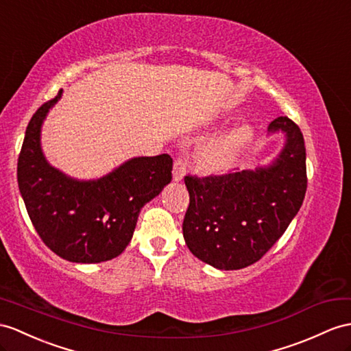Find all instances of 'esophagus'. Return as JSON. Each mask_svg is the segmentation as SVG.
Masks as SVG:
<instances>
[{
  "instance_id": "34e87169",
  "label": "esophagus",
  "mask_w": 351,
  "mask_h": 351,
  "mask_svg": "<svg viewBox=\"0 0 351 351\" xmlns=\"http://www.w3.org/2000/svg\"><path fill=\"white\" fill-rule=\"evenodd\" d=\"M186 169H187V156L183 153V155L178 156L174 162V171H173L174 182L183 180V177L186 174Z\"/></svg>"
}]
</instances>
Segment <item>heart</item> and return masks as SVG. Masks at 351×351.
<instances>
[{"mask_svg":"<svg viewBox=\"0 0 351 351\" xmlns=\"http://www.w3.org/2000/svg\"><path fill=\"white\" fill-rule=\"evenodd\" d=\"M252 128L243 125L208 144L199 153V165L208 173H223L234 164L237 156L252 138Z\"/></svg>","mask_w":351,"mask_h":351,"instance_id":"b5f03b06","label":"heart"}]
</instances>
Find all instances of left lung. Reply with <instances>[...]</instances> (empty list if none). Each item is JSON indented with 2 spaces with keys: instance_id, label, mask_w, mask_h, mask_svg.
Returning a JSON list of instances; mask_svg holds the SVG:
<instances>
[{
  "instance_id": "1",
  "label": "left lung",
  "mask_w": 351,
  "mask_h": 351,
  "mask_svg": "<svg viewBox=\"0 0 351 351\" xmlns=\"http://www.w3.org/2000/svg\"><path fill=\"white\" fill-rule=\"evenodd\" d=\"M269 132H285L286 144L268 167L225 176H186L189 207L183 237L193 256L219 269L258 262L285 234L306 191L305 144L299 126L277 117Z\"/></svg>"
}]
</instances>
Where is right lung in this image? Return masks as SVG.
I'll use <instances>...</instances> for the list:
<instances>
[{
	"label": "right lung",
	"instance_id": "add662e5",
	"mask_svg": "<svg viewBox=\"0 0 351 351\" xmlns=\"http://www.w3.org/2000/svg\"><path fill=\"white\" fill-rule=\"evenodd\" d=\"M61 95L45 102L28 123L18 159L19 191L37 234L59 258L106 262L126 249L141 208L171 182L173 159L167 153L134 158L88 182L65 176L40 146L43 121Z\"/></svg>",
	"mask_w": 351,
	"mask_h": 351
}]
</instances>
